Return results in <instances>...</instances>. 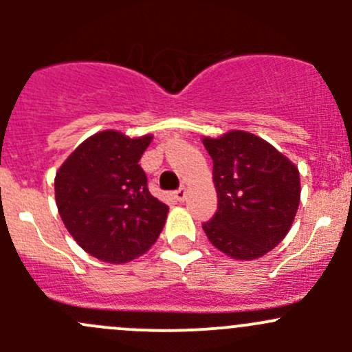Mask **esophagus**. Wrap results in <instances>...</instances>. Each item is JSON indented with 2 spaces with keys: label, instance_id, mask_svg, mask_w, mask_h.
Instances as JSON below:
<instances>
[{
  "label": "esophagus",
  "instance_id": "1",
  "mask_svg": "<svg viewBox=\"0 0 352 352\" xmlns=\"http://www.w3.org/2000/svg\"><path fill=\"white\" fill-rule=\"evenodd\" d=\"M186 196H187V189L186 187H180L179 190H175V192H173V197L177 199V201H186Z\"/></svg>",
  "mask_w": 352,
  "mask_h": 352
}]
</instances>
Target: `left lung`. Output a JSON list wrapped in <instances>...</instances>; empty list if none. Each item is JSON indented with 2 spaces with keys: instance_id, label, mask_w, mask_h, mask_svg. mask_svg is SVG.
<instances>
[{
  "instance_id": "obj_1",
  "label": "left lung",
  "mask_w": 352,
  "mask_h": 352,
  "mask_svg": "<svg viewBox=\"0 0 352 352\" xmlns=\"http://www.w3.org/2000/svg\"><path fill=\"white\" fill-rule=\"evenodd\" d=\"M212 158L218 211L202 230L218 250L252 261L283 242L300 206V172L272 144L245 131L202 138Z\"/></svg>"
}]
</instances>
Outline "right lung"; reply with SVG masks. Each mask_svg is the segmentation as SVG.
<instances>
[{
  "mask_svg": "<svg viewBox=\"0 0 352 352\" xmlns=\"http://www.w3.org/2000/svg\"><path fill=\"white\" fill-rule=\"evenodd\" d=\"M151 140V134L131 140L119 131H102L85 140L56 173V204L66 230L100 261H133L162 233L168 206L151 196L140 166Z\"/></svg>",
  "mask_w": 352,
  "mask_h": 352,
  "instance_id": "add662e5",
  "label": "right lung"
}]
</instances>
